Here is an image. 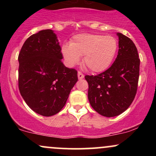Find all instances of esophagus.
Listing matches in <instances>:
<instances>
[{"mask_svg": "<svg viewBox=\"0 0 156 156\" xmlns=\"http://www.w3.org/2000/svg\"><path fill=\"white\" fill-rule=\"evenodd\" d=\"M78 79H83L84 78V75L81 72H78Z\"/></svg>", "mask_w": 156, "mask_h": 156, "instance_id": "obj_1", "label": "esophagus"}]
</instances>
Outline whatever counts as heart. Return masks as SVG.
<instances>
[{
  "label": "heart",
  "instance_id": "b5f03b06",
  "mask_svg": "<svg viewBox=\"0 0 156 156\" xmlns=\"http://www.w3.org/2000/svg\"><path fill=\"white\" fill-rule=\"evenodd\" d=\"M118 42L112 36L80 34L73 37L70 44H64L62 53L68 67H74L83 55L82 62L90 71L103 72L115 58Z\"/></svg>",
  "mask_w": 156,
  "mask_h": 156
}]
</instances>
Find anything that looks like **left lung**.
<instances>
[{"label":"left lung","instance_id":"8db88e82","mask_svg":"<svg viewBox=\"0 0 156 156\" xmlns=\"http://www.w3.org/2000/svg\"><path fill=\"white\" fill-rule=\"evenodd\" d=\"M118 55L112 65L97 76H86L88 98L98 114L106 117L119 115L128 109L135 98L139 77L137 48L133 41L121 33Z\"/></svg>","mask_w":156,"mask_h":156}]
</instances>
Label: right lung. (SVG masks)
Returning <instances> with one entry per match:
<instances>
[{
  "label": "right lung",
  "mask_w": 156,
  "mask_h": 156,
  "mask_svg": "<svg viewBox=\"0 0 156 156\" xmlns=\"http://www.w3.org/2000/svg\"><path fill=\"white\" fill-rule=\"evenodd\" d=\"M56 35L42 30L28 37L18 55V87L34 112L44 117L56 114L66 104L78 81V72L64 65Z\"/></svg>",
  "instance_id": "1"
}]
</instances>
